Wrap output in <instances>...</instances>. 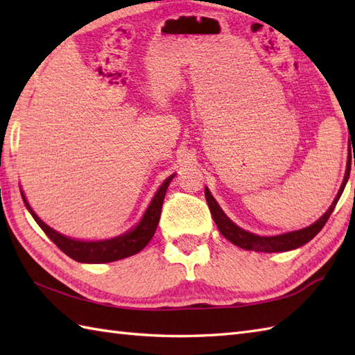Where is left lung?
<instances>
[{
	"label": "left lung",
	"instance_id": "left-lung-1",
	"mask_svg": "<svg viewBox=\"0 0 355 355\" xmlns=\"http://www.w3.org/2000/svg\"><path fill=\"white\" fill-rule=\"evenodd\" d=\"M354 164H355V162H354ZM349 171H351V162H348V164H346V173H345V180L342 183L340 191H338L336 200L333 201V205H331V207L327 210V214L323 215L319 221H315L313 225H310V227H306V229L285 233V235H279V236H258V235H253V233H250V232L239 229L236 224H233L229 218L225 216L221 207L218 206L215 198L210 195L207 187L205 189V193H206V200H207V205L210 209V214H212V216H214V221L216 224L218 230H220L221 235L224 238H227L232 244L244 248V250H254V252H263V253L288 252V250H294V248H297L306 243H310V241L323 229V225L327 224L331 214H333L338 198H340V195L346 186V182H348Z\"/></svg>",
	"mask_w": 355,
	"mask_h": 355
}]
</instances>
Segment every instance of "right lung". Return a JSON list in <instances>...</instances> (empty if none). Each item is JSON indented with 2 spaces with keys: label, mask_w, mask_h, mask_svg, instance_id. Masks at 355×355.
<instances>
[{
  "label": "right lung",
  "mask_w": 355,
  "mask_h": 355,
  "mask_svg": "<svg viewBox=\"0 0 355 355\" xmlns=\"http://www.w3.org/2000/svg\"><path fill=\"white\" fill-rule=\"evenodd\" d=\"M172 178H173V175H171L168 180H166V182L160 186V189L157 191L154 200L150 201L146 214L141 218V221L137 227L119 238L108 239V241H97V243H84V241L70 239V238L61 235V233H58L53 229H50L49 225L44 224L40 218L36 216L33 210L30 209L28 202L22 192H21V197H22V200H24V205L28 209V212L32 214L35 221L40 224V227L44 230L45 235H47L53 241V243L61 248V250L67 256H70L71 259L78 261V262L103 263V262L125 259V258H128V256L139 253L146 247L149 241L153 239L154 233L157 230L158 221H160L164 195H166V191H168V186H169Z\"/></svg>",
  "instance_id": "1"
}]
</instances>
